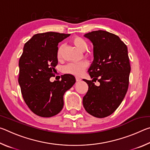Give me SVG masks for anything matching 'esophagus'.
Wrapping results in <instances>:
<instances>
[{
  "mask_svg": "<svg viewBox=\"0 0 150 150\" xmlns=\"http://www.w3.org/2000/svg\"><path fill=\"white\" fill-rule=\"evenodd\" d=\"M75 79H76V81H81V79L80 77H76Z\"/></svg>",
  "mask_w": 150,
  "mask_h": 150,
  "instance_id": "obj_1",
  "label": "esophagus"
}]
</instances>
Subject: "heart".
<instances>
[{
  "label": "heart",
  "instance_id": "heart-1",
  "mask_svg": "<svg viewBox=\"0 0 150 150\" xmlns=\"http://www.w3.org/2000/svg\"><path fill=\"white\" fill-rule=\"evenodd\" d=\"M73 44L75 45V46L78 50L81 52L85 51L87 47V44L85 40L81 37H75L72 39ZM63 50V45H60L58 47L57 52V58H60L61 55H62V52ZM88 66V63L87 62H80L78 63H70L67 65L64 68V70L66 73H69V74H73L75 75H80L82 74L84 71V70L87 68Z\"/></svg>",
  "mask_w": 150,
  "mask_h": 150
}]
</instances>
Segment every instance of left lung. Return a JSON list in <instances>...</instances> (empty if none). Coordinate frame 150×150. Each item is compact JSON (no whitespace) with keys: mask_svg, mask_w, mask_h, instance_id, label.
<instances>
[{"mask_svg":"<svg viewBox=\"0 0 150 150\" xmlns=\"http://www.w3.org/2000/svg\"><path fill=\"white\" fill-rule=\"evenodd\" d=\"M93 45L94 59L88 71L92 81L83 79L88 89L83 98L85 110L96 118L115 112L128 91L131 67L128 48L118 35L104 30L84 35ZM98 80L96 86L93 80Z\"/></svg>","mask_w":150,"mask_h":150,"instance_id":"left-lung-1","label":"left lung"}]
</instances>
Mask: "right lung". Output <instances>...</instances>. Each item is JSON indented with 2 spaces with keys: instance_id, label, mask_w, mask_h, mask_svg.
Instances as JSON below:
<instances>
[{
  "instance_id": "right-lung-1",
  "label": "right lung",
  "mask_w": 150,
  "mask_h": 150,
  "mask_svg": "<svg viewBox=\"0 0 150 150\" xmlns=\"http://www.w3.org/2000/svg\"><path fill=\"white\" fill-rule=\"evenodd\" d=\"M70 34L57 32L37 34L25 44L19 60L20 85L29 108L42 117L57 115L63 107V95L75 83L73 75L65 74L62 80L51 82L58 61V44Z\"/></svg>"
}]
</instances>
